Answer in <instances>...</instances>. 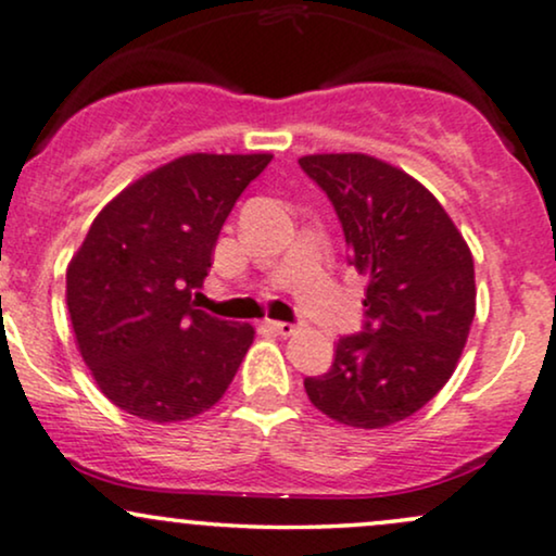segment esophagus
<instances>
[{
	"mask_svg": "<svg viewBox=\"0 0 556 556\" xmlns=\"http://www.w3.org/2000/svg\"><path fill=\"white\" fill-rule=\"evenodd\" d=\"M265 327H267V330H270V332L283 334V338H291V334H296V330H299V327L291 325V321H276V319H267Z\"/></svg>",
	"mask_w": 556,
	"mask_h": 556,
	"instance_id": "1",
	"label": "esophagus"
}]
</instances>
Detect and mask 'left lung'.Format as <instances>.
Instances as JSON below:
<instances>
[{
  "instance_id": "1",
  "label": "left lung",
  "mask_w": 556,
  "mask_h": 556,
  "mask_svg": "<svg viewBox=\"0 0 556 556\" xmlns=\"http://www.w3.org/2000/svg\"><path fill=\"white\" fill-rule=\"evenodd\" d=\"M301 169L330 198L351 265L368 276L366 332L340 338L314 407L351 428H387L445 387L477 312L471 250L438 198L371 154H306Z\"/></svg>"
}]
</instances>
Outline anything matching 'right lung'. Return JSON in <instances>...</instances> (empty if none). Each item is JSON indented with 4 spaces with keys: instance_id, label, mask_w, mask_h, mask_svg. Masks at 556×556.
Returning a JSON list of instances; mask_svg holds the SVG:
<instances>
[{
    "instance_id": "obj_1",
    "label": "right lung",
    "mask_w": 556,
    "mask_h": 556,
    "mask_svg": "<svg viewBox=\"0 0 556 556\" xmlns=\"http://www.w3.org/2000/svg\"><path fill=\"white\" fill-rule=\"evenodd\" d=\"M273 154H185L123 188L66 267L81 361L102 394L149 422L222 400L255 327L195 306L218 231Z\"/></svg>"
}]
</instances>
